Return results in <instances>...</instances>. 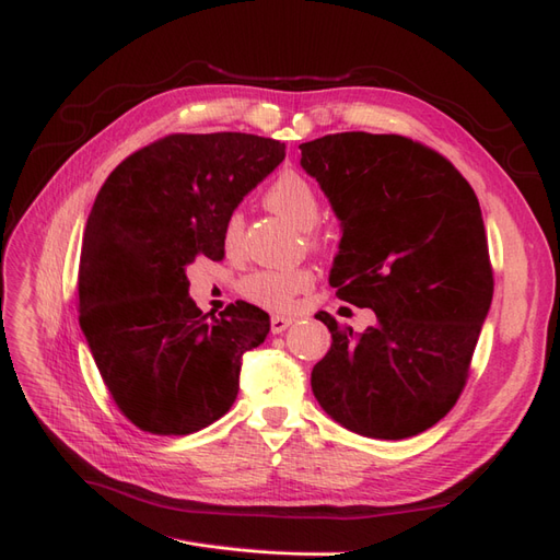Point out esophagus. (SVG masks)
Here are the masks:
<instances>
[{"label": "esophagus", "mask_w": 560, "mask_h": 560, "mask_svg": "<svg viewBox=\"0 0 560 560\" xmlns=\"http://www.w3.org/2000/svg\"><path fill=\"white\" fill-rule=\"evenodd\" d=\"M269 324H271V332H283L285 328L293 324V318L285 316V314H271Z\"/></svg>", "instance_id": "1"}]
</instances>
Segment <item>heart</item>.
Instances as JSON below:
<instances>
[{
	"mask_svg": "<svg viewBox=\"0 0 560 560\" xmlns=\"http://www.w3.org/2000/svg\"><path fill=\"white\" fill-rule=\"evenodd\" d=\"M267 209L283 215L285 220L302 232H310L316 228L318 218H322V201L314 185L302 178L295 171H285L271 183L265 191ZM244 234V218L238 213L228 215L225 225H222V244L228 253H234L242 244ZM312 242L316 238L310 234ZM314 283V271L310 267H267L248 275L242 281V293L269 310H289L295 298L307 293Z\"/></svg>",
	"mask_w": 560,
	"mask_h": 560,
	"instance_id": "1",
	"label": "heart"
}]
</instances>
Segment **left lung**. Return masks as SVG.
<instances>
[{
    "mask_svg": "<svg viewBox=\"0 0 560 560\" xmlns=\"http://www.w3.org/2000/svg\"><path fill=\"white\" fill-rule=\"evenodd\" d=\"M300 150L340 218L330 285L377 316L357 335L316 314L332 342L312 392L361 436L422 434L465 389L492 302L481 206L448 159L404 136L332 133Z\"/></svg>",
    "mask_w": 560,
    "mask_h": 560,
    "instance_id": "left-lung-1",
    "label": "left lung"
}]
</instances>
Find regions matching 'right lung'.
Instances as JSON below:
<instances>
[{"label":"right lung","mask_w":560,"mask_h":560,"mask_svg":"<svg viewBox=\"0 0 560 560\" xmlns=\"http://www.w3.org/2000/svg\"><path fill=\"white\" fill-rule=\"evenodd\" d=\"M285 156L250 133H173L107 175L79 258V326L117 408L138 429L185 436L238 394L242 357L269 316L236 302L218 318L189 298L185 269L222 260V225Z\"/></svg>","instance_id":"add662e5"}]
</instances>
